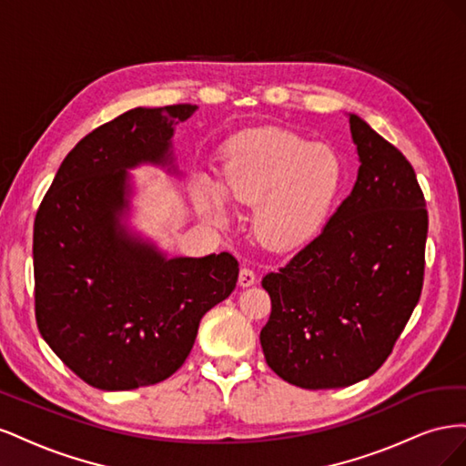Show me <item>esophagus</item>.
<instances>
[{
	"mask_svg": "<svg viewBox=\"0 0 466 466\" xmlns=\"http://www.w3.org/2000/svg\"><path fill=\"white\" fill-rule=\"evenodd\" d=\"M257 284V274L250 270V268H243L241 274H238V286L241 288H250Z\"/></svg>",
	"mask_w": 466,
	"mask_h": 466,
	"instance_id": "obj_1",
	"label": "esophagus"
}]
</instances>
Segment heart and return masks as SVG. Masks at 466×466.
I'll return each mask as SVG.
<instances>
[{"instance_id": "b5f03b06", "label": "heart", "mask_w": 466, "mask_h": 466, "mask_svg": "<svg viewBox=\"0 0 466 466\" xmlns=\"http://www.w3.org/2000/svg\"><path fill=\"white\" fill-rule=\"evenodd\" d=\"M342 178V161L329 146L270 126L235 136L225 147L219 182L198 178L194 200L216 223L228 218L225 200L255 204L252 231L258 241L289 250L317 235Z\"/></svg>"}]
</instances>
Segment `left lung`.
<instances>
[{
    "mask_svg": "<svg viewBox=\"0 0 466 466\" xmlns=\"http://www.w3.org/2000/svg\"><path fill=\"white\" fill-rule=\"evenodd\" d=\"M360 159L348 198L315 241L262 288L272 313L260 330L266 363L301 389H340L373 375L418 305L428 209L412 165L358 115Z\"/></svg>",
    "mask_w": 466,
    "mask_h": 466,
    "instance_id": "obj_1",
    "label": "left lung"
}]
</instances>
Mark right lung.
Segmentation results:
<instances>
[{
	"instance_id": "obj_1",
	"label": "right lung",
	"mask_w": 466,
	"mask_h": 466,
	"mask_svg": "<svg viewBox=\"0 0 466 466\" xmlns=\"http://www.w3.org/2000/svg\"><path fill=\"white\" fill-rule=\"evenodd\" d=\"M196 110L137 106L103 124L67 153L36 211L38 330L95 389L132 390L171 377L202 317L235 289L229 252L171 257L132 225L130 171L149 165L182 177L173 136Z\"/></svg>"
}]
</instances>
